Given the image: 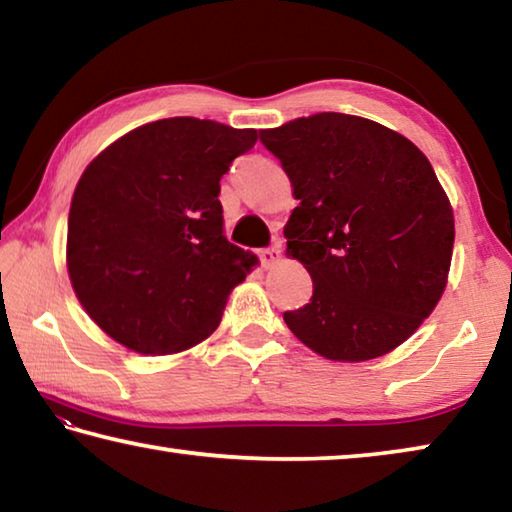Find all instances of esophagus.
<instances>
[{"label": "esophagus", "instance_id": "34e87169", "mask_svg": "<svg viewBox=\"0 0 512 512\" xmlns=\"http://www.w3.org/2000/svg\"><path fill=\"white\" fill-rule=\"evenodd\" d=\"M257 255H259V259H262L264 266H271V264L280 262L282 250H280V244H275V246H268V248L257 250Z\"/></svg>", "mask_w": 512, "mask_h": 512}]
</instances>
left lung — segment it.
I'll list each match as a JSON object with an SVG mask.
<instances>
[{
	"mask_svg": "<svg viewBox=\"0 0 512 512\" xmlns=\"http://www.w3.org/2000/svg\"><path fill=\"white\" fill-rule=\"evenodd\" d=\"M259 140L300 201L284 225L287 255L314 280V296L284 323L332 361L395 350L438 305L452 264V205L427 155L343 112L298 117Z\"/></svg>",
	"mask_w": 512,
	"mask_h": 512,
	"instance_id": "1",
	"label": "left lung"
}]
</instances>
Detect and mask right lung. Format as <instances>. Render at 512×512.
<instances>
[{"instance_id": "right-lung-1", "label": "right lung", "mask_w": 512, "mask_h": 512, "mask_svg": "<svg viewBox=\"0 0 512 512\" xmlns=\"http://www.w3.org/2000/svg\"><path fill=\"white\" fill-rule=\"evenodd\" d=\"M255 128L171 117L119 137L74 189L67 271L103 332L140 354L207 339L255 255L223 235L219 180Z\"/></svg>"}]
</instances>
